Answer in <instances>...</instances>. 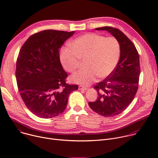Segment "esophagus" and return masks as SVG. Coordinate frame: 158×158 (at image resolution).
<instances>
[{"mask_svg":"<svg viewBox=\"0 0 158 158\" xmlns=\"http://www.w3.org/2000/svg\"><path fill=\"white\" fill-rule=\"evenodd\" d=\"M79 90H86L87 89V87H84L83 85H79Z\"/></svg>","mask_w":158,"mask_h":158,"instance_id":"esophagus-1","label":"esophagus"}]
</instances>
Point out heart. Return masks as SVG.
<instances>
[{"mask_svg": "<svg viewBox=\"0 0 158 158\" xmlns=\"http://www.w3.org/2000/svg\"><path fill=\"white\" fill-rule=\"evenodd\" d=\"M120 54V43L116 37L87 33L76 38L71 48L64 47L60 60L64 68L73 73L78 69L80 60L85 59V68L73 75L71 79L76 83L87 85L97 76L104 78L113 71Z\"/></svg>", "mask_w": 158, "mask_h": 158, "instance_id": "obj_1", "label": "heart"}]
</instances>
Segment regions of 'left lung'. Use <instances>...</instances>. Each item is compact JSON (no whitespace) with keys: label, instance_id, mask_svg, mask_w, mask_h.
<instances>
[{"label":"left lung","instance_id":"1","mask_svg":"<svg viewBox=\"0 0 158 158\" xmlns=\"http://www.w3.org/2000/svg\"><path fill=\"white\" fill-rule=\"evenodd\" d=\"M107 31L121 46L120 59L112 71L94 88L98 93L96 101L89 106L96 113L112 117L121 114L132 102L138 89L140 64L138 52L132 42L119 29L109 26L96 28Z\"/></svg>","mask_w":158,"mask_h":158}]
</instances>
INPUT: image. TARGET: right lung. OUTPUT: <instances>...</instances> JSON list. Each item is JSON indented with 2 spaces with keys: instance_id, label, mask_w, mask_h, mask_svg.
Returning a JSON list of instances; mask_svg holds the SVG:
<instances>
[{
  "instance_id": "right-lung-1",
  "label": "right lung",
  "mask_w": 158,
  "mask_h": 158,
  "mask_svg": "<svg viewBox=\"0 0 158 158\" xmlns=\"http://www.w3.org/2000/svg\"><path fill=\"white\" fill-rule=\"evenodd\" d=\"M74 33L48 29L32 34L20 49L15 77L26 107L35 116L51 118L65 110L69 96L78 85L66 83L68 76L59 49Z\"/></svg>"
}]
</instances>
